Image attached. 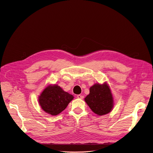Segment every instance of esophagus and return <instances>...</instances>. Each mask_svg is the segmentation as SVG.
Listing matches in <instances>:
<instances>
[{"mask_svg":"<svg viewBox=\"0 0 153 153\" xmlns=\"http://www.w3.org/2000/svg\"><path fill=\"white\" fill-rule=\"evenodd\" d=\"M77 98H79V99H81V100H82L83 98H84V96H82V95H80V94H78V95H77Z\"/></svg>","mask_w":153,"mask_h":153,"instance_id":"esophagus-1","label":"esophagus"}]
</instances>
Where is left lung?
I'll list each match as a JSON object with an SVG mask.
<instances>
[{
  "label": "left lung",
  "instance_id": "left-lung-1",
  "mask_svg": "<svg viewBox=\"0 0 153 153\" xmlns=\"http://www.w3.org/2000/svg\"><path fill=\"white\" fill-rule=\"evenodd\" d=\"M85 101L94 113L104 115L109 113L114 106L112 93L108 85L96 84L90 88V94Z\"/></svg>",
  "mask_w": 153,
  "mask_h": 153
}]
</instances>
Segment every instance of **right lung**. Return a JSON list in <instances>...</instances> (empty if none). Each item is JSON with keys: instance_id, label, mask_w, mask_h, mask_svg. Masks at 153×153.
Here are the masks:
<instances>
[{"instance_id": "add662e5", "label": "right lung", "mask_w": 153, "mask_h": 153, "mask_svg": "<svg viewBox=\"0 0 153 153\" xmlns=\"http://www.w3.org/2000/svg\"><path fill=\"white\" fill-rule=\"evenodd\" d=\"M73 98V95L64 91L59 86L49 85L39 96V103L45 112L55 116L64 110Z\"/></svg>"}]
</instances>
